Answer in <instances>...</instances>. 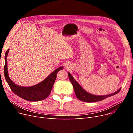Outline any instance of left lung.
Instances as JSON below:
<instances>
[{"label": "left lung", "instance_id": "1", "mask_svg": "<svg viewBox=\"0 0 133 133\" xmlns=\"http://www.w3.org/2000/svg\"><path fill=\"white\" fill-rule=\"evenodd\" d=\"M68 77L70 80L73 86V88L75 92V94L78 97V99L80 100L83 101V102H94L96 101H100L103 99H105L107 97L113 96L114 95H115L116 94L120 92L121 89H118L117 91L116 92L110 94L106 95H95L90 94L86 92L85 90L83 89L81 86L79 84L78 82L76 81L72 75L70 74L69 72H68Z\"/></svg>", "mask_w": 133, "mask_h": 133}]
</instances>
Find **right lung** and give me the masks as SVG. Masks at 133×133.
Listing matches in <instances>:
<instances>
[{
    "instance_id": "add662e5",
    "label": "right lung",
    "mask_w": 133,
    "mask_h": 133,
    "mask_svg": "<svg viewBox=\"0 0 133 133\" xmlns=\"http://www.w3.org/2000/svg\"><path fill=\"white\" fill-rule=\"evenodd\" d=\"M9 52V48L6 51L5 56L4 76L12 91L21 98L29 101H39L44 100L50 94L52 88L57 78L58 72L63 69L60 67L56 69L49 75L43 81L38 84L30 87H22L15 84L10 78L8 70L7 57Z\"/></svg>"
}]
</instances>
